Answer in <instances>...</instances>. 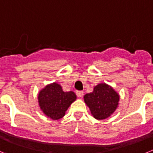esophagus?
Masks as SVG:
<instances>
[{
	"label": "esophagus",
	"instance_id": "esophagus-1",
	"mask_svg": "<svg viewBox=\"0 0 153 153\" xmlns=\"http://www.w3.org/2000/svg\"><path fill=\"white\" fill-rule=\"evenodd\" d=\"M76 94L78 97H82L84 94V92L82 91H76Z\"/></svg>",
	"mask_w": 153,
	"mask_h": 153
}]
</instances>
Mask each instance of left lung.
<instances>
[{
	"label": "left lung",
	"instance_id": "8db88e82",
	"mask_svg": "<svg viewBox=\"0 0 153 153\" xmlns=\"http://www.w3.org/2000/svg\"><path fill=\"white\" fill-rule=\"evenodd\" d=\"M84 100L94 117L105 120L110 117L117 108L120 95L111 85L100 83L94 87L93 91L84 96Z\"/></svg>",
	"mask_w": 153,
	"mask_h": 153
}]
</instances>
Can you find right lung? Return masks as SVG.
Listing matches in <instances>:
<instances>
[{"label": "right lung", "mask_w": 153, "mask_h": 153, "mask_svg": "<svg viewBox=\"0 0 153 153\" xmlns=\"http://www.w3.org/2000/svg\"><path fill=\"white\" fill-rule=\"evenodd\" d=\"M76 99L73 91H64L61 85L56 82L46 85L38 93L39 108L46 116L54 120L62 118Z\"/></svg>", "instance_id": "obj_1"}]
</instances>
